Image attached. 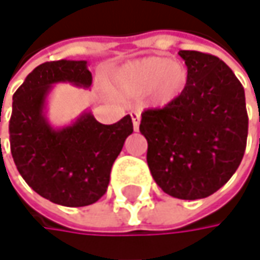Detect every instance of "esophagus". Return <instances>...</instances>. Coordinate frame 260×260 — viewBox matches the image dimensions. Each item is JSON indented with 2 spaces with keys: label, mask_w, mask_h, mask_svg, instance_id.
I'll list each match as a JSON object with an SVG mask.
<instances>
[{
  "label": "esophagus",
  "mask_w": 260,
  "mask_h": 260,
  "mask_svg": "<svg viewBox=\"0 0 260 260\" xmlns=\"http://www.w3.org/2000/svg\"><path fill=\"white\" fill-rule=\"evenodd\" d=\"M132 120H133V128L136 132L139 130V125H140V114L139 113H132Z\"/></svg>",
  "instance_id": "34e87169"
}]
</instances>
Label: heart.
Segmentation results:
<instances>
[{"mask_svg": "<svg viewBox=\"0 0 260 260\" xmlns=\"http://www.w3.org/2000/svg\"><path fill=\"white\" fill-rule=\"evenodd\" d=\"M188 72L181 62L168 57L150 56L125 65L115 78L117 89L127 96H139L152 91L160 104L175 100L184 91Z\"/></svg>", "mask_w": 260, "mask_h": 260, "instance_id": "1", "label": "heart"}]
</instances>
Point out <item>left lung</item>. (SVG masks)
<instances>
[{"instance_id": "8db88e82", "label": "left lung", "mask_w": 260, "mask_h": 260, "mask_svg": "<svg viewBox=\"0 0 260 260\" xmlns=\"http://www.w3.org/2000/svg\"><path fill=\"white\" fill-rule=\"evenodd\" d=\"M188 69L184 91L164 108L145 110L140 133L147 165L162 191L179 200L214 194L245 155V89L217 56L179 50Z\"/></svg>"}]
</instances>
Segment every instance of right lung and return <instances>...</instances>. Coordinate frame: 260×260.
Instances as JSON below:
<instances>
[{"label": "right lung", "instance_id": "1", "mask_svg": "<svg viewBox=\"0 0 260 260\" xmlns=\"http://www.w3.org/2000/svg\"><path fill=\"white\" fill-rule=\"evenodd\" d=\"M57 82L89 88L92 75L86 60L45 62L27 75L13 95L11 155L37 194L55 204L85 207L107 192L111 166L133 133V123L125 115L114 124H101L86 111L71 125L53 128L46 120L45 104Z\"/></svg>", "mask_w": 260, "mask_h": 260}]
</instances>
